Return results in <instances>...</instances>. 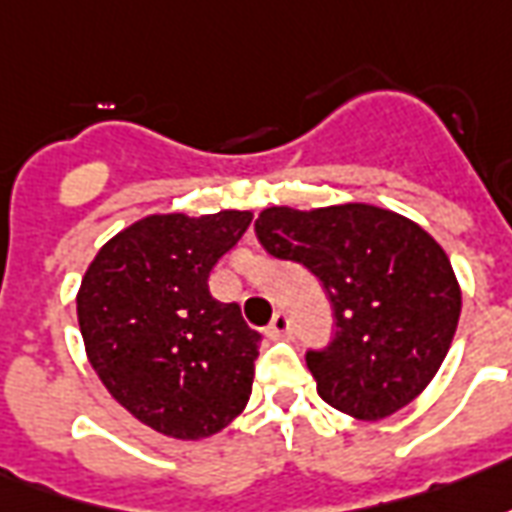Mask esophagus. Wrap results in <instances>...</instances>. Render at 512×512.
<instances>
[{
  "label": "esophagus",
  "instance_id": "1",
  "mask_svg": "<svg viewBox=\"0 0 512 512\" xmlns=\"http://www.w3.org/2000/svg\"><path fill=\"white\" fill-rule=\"evenodd\" d=\"M264 333H267V338H272V341H278V338H286V335L292 333V319H289L286 313L278 311L275 316H272L270 327H267Z\"/></svg>",
  "mask_w": 512,
  "mask_h": 512
}]
</instances>
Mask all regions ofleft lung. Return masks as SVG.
Wrapping results in <instances>:
<instances>
[{"label":"left lung","mask_w":512,"mask_h":512,"mask_svg":"<svg viewBox=\"0 0 512 512\" xmlns=\"http://www.w3.org/2000/svg\"><path fill=\"white\" fill-rule=\"evenodd\" d=\"M253 229L272 259L302 264L330 297L333 338L305 352L327 404L382 420L423 393L461 316L453 264L428 231L371 204L270 207Z\"/></svg>","instance_id":"obj_1"}]
</instances>
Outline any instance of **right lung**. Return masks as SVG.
I'll use <instances>...</instances> for the list:
<instances>
[{"label": "right lung", "mask_w": 512, "mask_h": 512, "mask_svg": "<svg viewBox=\"0 0 512 512\" xmlns=\"http://www.w3.org/2000/svg\"><path fill=\"white\" fill-rule=\"evenodd\" d=\"M251 218L240 210L149 215L108 240L81 281L89 363L108 393L160 434H218L251 398L261 335L207 283Z\"/></svg>", "instance_id": "1"}]
</instances>
